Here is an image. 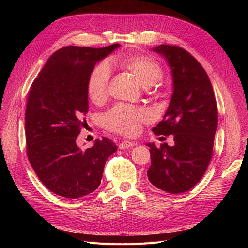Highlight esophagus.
<instances>
[{"label": "esophagus", "mask_w": 248, "mask_h": 248, "mask_svg": "<svg viewBox=\"0 0 248 248\" xmlns=\"http://www.w3.org/2000/svg\"><path fill=\"white\" fill-rule=\"evenodd\" d=\"M137 142H133V141H129V140H123L121 144L119 145L120 149H129L132 148L133 146H136Z\"/></svg>", "instance_id": "34e87169"}]
</instances>
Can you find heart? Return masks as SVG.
Instances as JSON below:
<instances>
[{
  "label": "heart",
  "instance_id": "1",
  "mask_svg": "<svg viewBox=\"0 0 248 248\" xmlns=\"http://www.w3.org/2000/svg\"><path fill=\"white\" fill-rule=\"evenodd\" d=\"M116 61L128 69L138 78L140 84L151 87L163 77L160 64L154 59L145 55L130 54L116 58ZM110 69L107 63L96 65L89 74L87 81V93L93 102L100 103L108 96ZM150 114L142 108L118 104L102 116V123L107 128L127 136L136 134L140 123L148 122Z\"/></svg>",
  "mask_w": 248,
  "mask_h": 248
}]
</instances>
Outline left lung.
Listing matches in <instances>:
<instances>
[{"label": "left lung", "mask_w": 248, "mask_h": 248, "mask_svg": "<svg viewBox=\"0 0 248 248\" xmlns=\"http://www.w3.org/2000/svg\"><path fill=\"white\" fill-rule=\"evenodd\" d=\"M152 50L166 60L171 74L172 95L162 121L153 128L156 136L174 137L157 148L147 142L151 153L148 179L169 193H182L204 176L212 157L218 122L213 88L202 65L185 49L161 44Z\"/></svg>", "instance_id": "8db88e82"}]
</instances>
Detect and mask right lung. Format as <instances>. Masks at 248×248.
<instances>
[{
	"instance_id": "obj_1",
	"label": "right lung",
	"mask_w": 248,
	"mask_h": 248,
	"mask_svg": "<svg viewBox=\"0 0 248 248\" xmlns=\"http://www.w3.org/2000/svg\"><path fill=\"white\" fill-rule=\"evenodd\" d=\"M120 46L60 48L30 89L25 117L28 158L44 186L60 197L79 199L95 191L104 164L117 151L108 138L94 140L86 150L77 139L89 110V74Z\"/></svg>"
}]
</instances>
